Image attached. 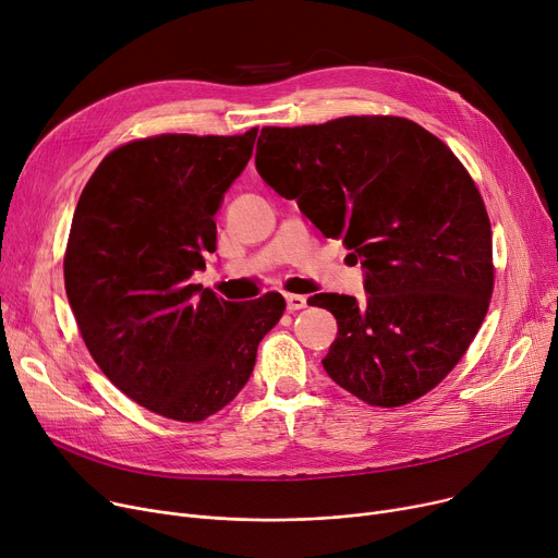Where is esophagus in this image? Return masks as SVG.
<instances>
[{
  "label": "esophagus",
  "instance_id": "esophagus-1",
  "mask_svg": "<svg viewBox=\"0 0 558 558\" xmlns=\"http://www.w3.org/2000/svg\"><path fill=\"white\" fill-rule=\"evenodd\" d=\"M284 301H287V310L289 312H299V310L307 307V299L301 296V294H287Z\"/></svg>",
  "mask_w": 558,
  "mask_h": 558
}]
</instances>
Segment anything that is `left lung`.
Wrapping results in <instances>:
<instances>
[{"label": "left lung", "mask_w": 558, "mask_h": 558, "mask_svg": "<svg viewBox=\"0 0 558 558\" xmlns=\"http://www.w3.org/2000/svg\"><path fill=\"white\" fill-rule=\"evenodd\" d=\"M262 181L366 269V301L316 294L339 335L326 373L371 407L432 391L473 343L493 294L490 221L471 173L412 120L350 114L264 126Z\"/></svg>", "instance_id": "left-lung-1"}]
</instances>
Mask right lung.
<instances>
[{
	"label": "right lung",
	"instance_id": "add662e5",
	"mask_svg": "<svg viewBox=\"0 0 558 558\" xmlns=\"http://www.w3.org/2000/svg\"><path fill=\"white\" fill-rule=\"evenodd\" d=\"M255 137L126 142L76 203L63 271L78 332L117 389L171 421H205L238 396L284 312L276 291L230 303L192 282L203 251L217 248L215 215Z\"/></svg>",
	"mask_w": 558,
	"mask_h": 558
}]
</instances>
